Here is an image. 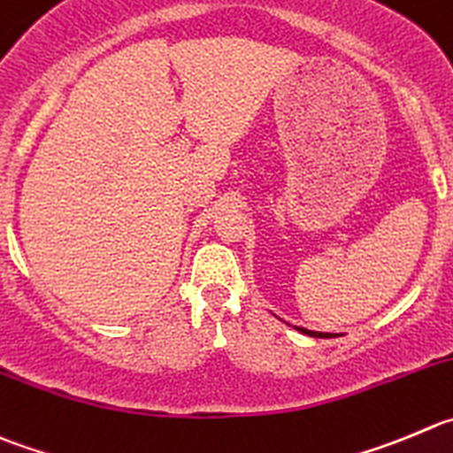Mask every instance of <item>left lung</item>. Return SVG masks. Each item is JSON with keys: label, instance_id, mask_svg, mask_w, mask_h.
<instances>
[{"label": "left lung", "instance_id": "left-lung-1", "mask_svg": "<svg viewBox=\"0 0 453 453\" xmlns=\"http://www.w3.org/2000/svg\"><path fill=\"white\" fill-rule=\"evenodd\" d=\"M296 331L304 335H311V338H335L338 334H325V331H311V329H304V326H294Z\"/></svg>", "mask_w": 453, "mask_h": 453}]
</instances>
